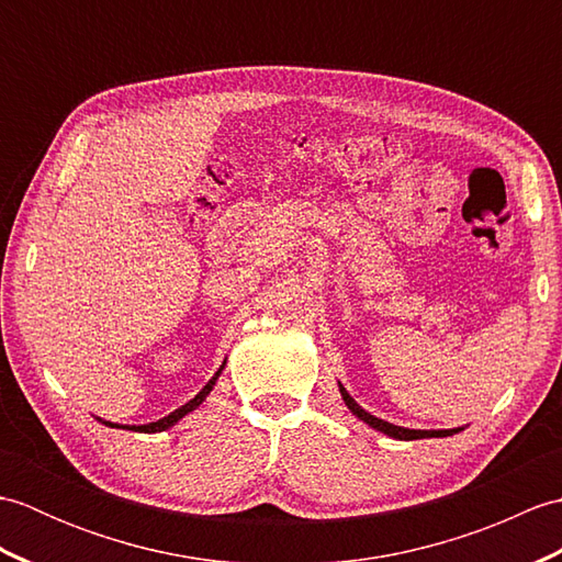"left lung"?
Masks as SVG:
<instances>
[{"label":"left lung","mask_w":562,"mask_h":562,"mask_svg":"<svg viewBox=\"0 0 562 562\" xmlns=\"http://www.w3.org/2000/svg\"><path fill=\"white\" fill-rule=\"evenodd\" d=\"M338 389H340V396H342L345 405H348L350 413H352L355 417H360L362 423H367L369 427H374L376 432H384V435H389V437H393V439L411 441V439H425V437H451V435H457V432H461V429H463V427H453V429H411V427L393 425V423L381 420V417H376V415H372V413H367V411L362 408V405L357 403L348 391H345V386L340 384V381H338Z\"/></svg>","instance_id":"obj_1"}]
</instances>
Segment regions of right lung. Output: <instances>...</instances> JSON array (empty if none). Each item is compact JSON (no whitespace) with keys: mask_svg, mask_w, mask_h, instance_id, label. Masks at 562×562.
<instances>
[{"mask_svg":"<svg viewBox=\"0 0 562 562\" xmlns=\"http://www.w3.org/2000/svg\"><path fill=\"white\" fill-rule=\"evenodd\" d=\"M224 364H226V360L222 362V367L217 369V372H214V376L207 381L205 386H202V391L198 393L195 398H190L186 405H181V408H176L173 413H169L166 417H161V420H157V423H147V425H121V423H111V420H101V417H97L99 423H103V425H109V427H117V429H135V432H145V435H154V432H164V429H169V427H173L178 420H183V417L188 415V413H193L195 408H200V403L205 401L207 396H210V391L214 389V384H217V379H220V374L224 372Z\"/></svg>","mask_w":562,"mask_h":562,"instance_id":"add662e5","label":"right lung"}]
</instances>
